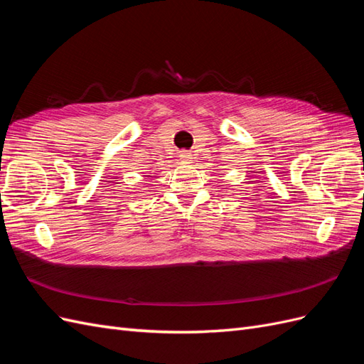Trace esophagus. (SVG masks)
I'll list each match as a JSON object with an SVG mask.
<instances>
[{"label":"esophagus","mask_w":364,"mask_h":364,"mask_svg":"<svg viewBox=\"0 0 364 364\" xmlns=\"http://www.w3.org/2000/svg\"><path fill=\"white\" fill-rule=\"evenodd\" d=\"M179 159H181V162H183V164H190V161H191V153H188V151H181V153H179Z\"/></svg>","instance_id":"1"}]
</instances>
